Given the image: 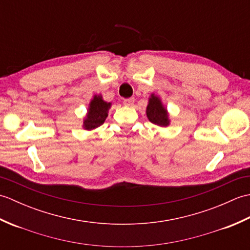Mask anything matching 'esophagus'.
Here are the masks:
<instances>
[{
    "instance_id": "obj_1",
    "label": "esophagus",
    "mask_w": 250,
    "mask_h": 250,
    "mask_svg": "<svg viewBox=\"0 0 250 250\" xmlns=\"http://www.w3.org/2000/svg\"><path fill=\"white\" fill-rule=\"evenodd\" d=\"M134 103V98H129V99H125L124 100V104L126 106H131Z\"/></svg>"
}]
</instances>
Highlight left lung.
Here are the masks:
<instances>
[{
  "label": "left lung",
  "mask_w": 250,
  "mask_h": 250,
  "mask_svg": "<svg viewBox=\"0 0 250 250\" xmlns=\"http://www.w3.org/2000/svg\"><path fill=\"white\" fill-rule=\"evenodd\" d=\"M146 113L148 119L152 124L160 126H167L168 125L167 111L162 106L160 99L155 97V95H151V98L149 99V104L147 106Z\"/></svg>",
  "instance_id": "8db88e82"
}]
</instances>
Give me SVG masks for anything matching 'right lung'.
<instances>
[{
    "mask_svg": "<svg viewBox=\"0 0 250 250\" xmlns=\"http://www.w3.org/2000/svg\"><path fill=\"white\" fill-rule=\"evenodd\" d=\"M109 107L110 103L104 102L100 95L99 97L95 95L91 103H90L87 118L83 121V128L87 130H92L103 125L106 117H107Z\"/></svg>",
    "mask_w": 250,
    "mask_h": 250,
    "instance_id": "obj_1",
    "label": "right lung"
}]
</instances>
